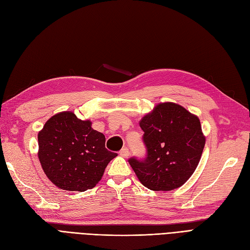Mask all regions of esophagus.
<instances>
[{
    "label": "esophagus",
    "instance_id": "34e87169",
    "mask_svg": "<svg viewBox=\"0 0 250 250\" xmlns=\"http://www.w3.org/2000/svg\"><path fill=\"white\" fill-rule=\"evenodd\" d=\"M128 154H130V152H128V148L127 147H124L122 150L119 151V155L122 156V157H124V158H127Z\"/></svg>",
    "mask_w": 250,
    "mask_h": 250
}]
</instances>
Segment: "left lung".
<instances>
[{
  "label": "left lung",
  "instance_id": "left-lung-1",
  "mask_svg": "<svg viewBox=\"0 0 250 250\" xmlns=\"http://www.w3.org/2000/svg\"><path fill=\"white\" fill-rule=\"evenodd\" d=\"M146 160H128L140 183L154 191H171L195 171L206 144L199 118L175 103H160L139 122Z\"/></svg>",
  "mask_w": 250,
  "mask_h": 250
}]
</instances>
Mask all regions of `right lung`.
Returning <instances> with one entry per match:
<instances>
[{
  "instance_id": "right-lung-1",
  "label": "right lung",
  "mask_w": 250,
  "mask_h": 250,
  "mask_svg": "<svg viewBox=\"0 0 250 250\" xmlns=\"http://www.w3.org/2000/svg\"><path fill=\"white\" fill-rule=\"evenodd\" d=\"M90 120L79 119L74 112L53 115L38 133V159L55 186L84 192L96 186L107 165L117 154L109 151L101 132Z\"/></svg>"
}]
</instances>
